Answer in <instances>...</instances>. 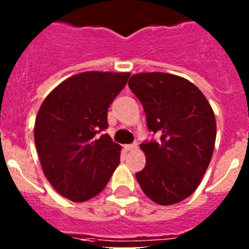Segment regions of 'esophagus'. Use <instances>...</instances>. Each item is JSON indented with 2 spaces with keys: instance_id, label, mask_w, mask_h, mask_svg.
<instances>
[{
  "instance_id": "obj_1",
  "label": "esophagus",
  "mask_w": 249,
  "mask_h": 249,
  "mask_svg": "<svg viewBox=\"0 0 249 249\" xmlns=\"http://www.w3.org/2000/svg\"><path fill=\"white\" fill-rule=\"evenodd\" d=\"M137 148V143H131V144H124V149L126 151H132V149Z\"/></svg>"
}]
</instances>
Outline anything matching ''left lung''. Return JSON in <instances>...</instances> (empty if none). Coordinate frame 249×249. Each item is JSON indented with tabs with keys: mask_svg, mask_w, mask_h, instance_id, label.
<instances>
[{
	"mask_svg": "<svg viewBox=\"0 0 249 249\" xmlns=\"http://www.w3.org/2000/svg\"><path fill=\"white\" fill-rule=\"evenodd\" d=\"M128 86L143 106L148 129L160 136L141 144L146 166L136 178L156 203H178L197 190L212 158V107L192 82L175 74L137 73Z\"/></svg>",
	"mask_w": 249,
	"mask_h": 249,
	"instance_id": "obj_1",
	"label": "left lung"
}]
</instances>
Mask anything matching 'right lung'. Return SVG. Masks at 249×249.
<instances>
[{
	"instance_id": "obj_1",
	"label": "right lung",
	"mask_w": 249,
	"mask_h": 249,
	"mask_svg": "<svg viewBox=\"0 0 249 249\" xmlns=\"http://www.w3.org/2000/svg\"><path fill=\"white\" fill-rule=\"evenodd\" d=\"M129 73L74 74L45 98L35 122V143L43 173L73 202L102 192L120 163L121 146L107 133V112Z\"/></svg>"
}]
</instances>
